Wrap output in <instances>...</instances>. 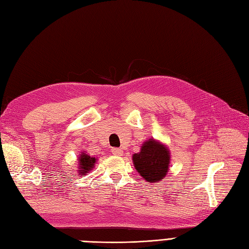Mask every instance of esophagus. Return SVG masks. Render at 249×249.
Masks as SVG:
<instances>
[{
  "label": "esophagus",
  "instance_id": "1",
  "mask_svg": "<svg viewBox=\"0 0 249 249\" xmlns=\"http://www.w3.org/2000/svg\"><path fill=\"white\" fill-rule=\"evenodd\" d=\"M111 152L113 155H115V156H122V154H123L122 148H117V147H113L111 149Z\"/></svg>",
  "mask_w": 249,
  "mask_h": 249
}]
</instances>
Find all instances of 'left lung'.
Instances as JSON below:
<instances>
[{"instance_id":"1","label":"left lung","mask_w":249,"mask_h":249,"mask_svg":"<svg viewBox=\"0 0 249 249\" xmlns=\"http://www.w3.org/2000/svg\"><path fill=\"white\" fill-rule=\"evenodd\" d=\"M169 160L167 148L153 139L146 141L140 153L133 156L135 168L148 183L160 182L164 178L168 172Z\"/></svg>"}]
</instances>
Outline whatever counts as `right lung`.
I'll list each match as a JSON object with an SVG mask.
<instances>
[{
	"mask_svg": "<svg viewBox=\"0 0 249 249\" xmlns=\"http://www.w3.org/2000/svg\"><path fill=\"white\" fill-rule=\"evenodd\" d=\"M95 161H96L95 158H91L87 154H82L79 159V162H80L79 172H81L82 175L84 176L85 173H87L89 170H91V168H93Z\"/></svg>",
	"mask_w": 249,
	"mask_h": 249,
	"instance_id": "obj_1",
	"label": "right lung"
}]
</instances>
